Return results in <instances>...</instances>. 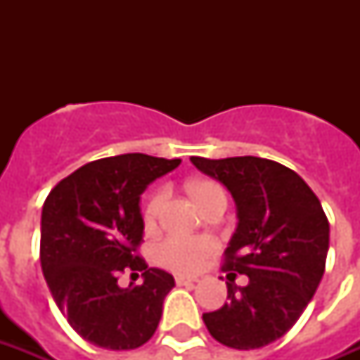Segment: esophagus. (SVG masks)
Instances as JSON below:
<instances>
[{"label": "esophagus", "instance_id": "34e87169", "mask_svg": "<svg viewBox=\"0 0 360 360\" xmlns=\"http://www.w3.org/2000/svg\"><path fill=\"white\" fill-rule=\"evenodd\" d=\"M175 282H177V285H194L198 282V278H191V276L179 274V276H175Z\"/></svg>", "mask_w": 360, "mask_h": 360}]
</instances>
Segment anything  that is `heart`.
Returning a JSON list of instances; mask_svg holds the SVG:
<instances>
[{"label":"heart","mask_w":360,"mask_h":360,"mask_svg":"<svg viewBox=\"0 0 360 360\" xmlns=\"http://www.w3.org/2000/svg\"><path fill=\"white\" fill-rule=\"evenodd\" d=\"M188 192L198 203L203 207L214 196H224L222 186L213 181H194L188 185ZM166 192L158 191L153 194L143 209V224L147 230H153L157 224L160 211H162ZM214 250V240L209 237H168L157 246V259L160 265L177 271V273H196L203 267L209 254Z\"/></svg>","instance_id":"b5f03b06"}]
</instances>
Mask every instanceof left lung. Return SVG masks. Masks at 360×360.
<instances>
[{"instance_id":"1","label":"left lung","mask_w":360,"mask_h":360,"mask_svg":"<svg viewBox=\"0 0 360 360\" xmlns=\"http://www.w3.org/2000/svg\"><path fill=\"white\" fill-rule=\"evenodd\" d=\"M192 164L230 191L237 228L224 271L248 276L228 284V302L203 314L214 340L257 349L278 340L318 290L329 250V220L312 188L282 164L259 157H192Z\"/></svg>"}]
</instances>
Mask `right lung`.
Segmentation results:
<instances>
[{
    "instance_id": "add662e5",
    "label": "right lung",
    "mask_w": 360,
    "mask_h": 360,
    "mask_svg": "<svg viewBox=\"0 0 360 360\" xmlns=\"http://www.w3.org/2000/svg\"><path fill=\"white\" fill-rule=\"evenodd\" d=\"M181 158L127 153L82 166L48 194L41 214V265L70 327L104 349H136L158 327L164 297L175 285L136 254L143 239L140 196ZM144 282L121 288V272Z\"/></svg>"
}]
</instances>
